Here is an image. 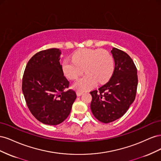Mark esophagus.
Returning <instances> with one entry per match:
<instances>
[{
    "mask_svg": "<svg viewBox=\"0 0 161 161\" xmlns=\"http://www.w3.org/2000/svg\"><path fill=\"white\" fill-rule=\"evenodd\" d=\"M82 93H83V92H82V91H76V95H77L78 97H80V95H82Z\"/></svg>",
    "mask_w": 161,
    "mask_h": 161,
    "instance_id": "1",
    "label": "esophagus"
}]
</instances>
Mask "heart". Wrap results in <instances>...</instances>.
I'll return each mask as SVG.
<instances>
[{
    "label": "heart",
    "instance_id": "b5f03b06",
    "mask_svg": "<svg viewBox=\"0 0 161 161\" xmlns=\"http://www.w3.org/2000/svg\"><path fill=\"white\" fill-rule=\"evenodd\" d=\"M72 59L66 58L62 61V70L68 79H76L84 69L86 74L73 85L78 91L90 89L97 82L105 83L114 72L113 58L103 50L82 49L73 53Z\"/></svg>",
    "mask_w": 161,
    "mask_h": 161
}]
</instances>
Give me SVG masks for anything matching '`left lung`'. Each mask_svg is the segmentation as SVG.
Returning <instances> with one entry per match:
<instances>
[{"instance_id":"left-lung-1","label":"left lung","mask_w":161,"mask_h":161,"mask_svg":"<svg viewBox=\"0 0 161 161\" xmlns=\"http://www.w3.org/2000/svg\"><path fill=\"white\" fill-rule=\"evenodd\" d=\"M115 69L110 80L99 90L90 92L91 109L101 122H112L123 116L133 103L138 86L137 69L132 59L122 50L111 51Z\"/></svg>"}]
</instances>
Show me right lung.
I'll return each mask as SVG.
<instances>
[{
	"instance_id": "add662e5",
	"label": "right lung",
	"mask_w": 161,
	"mask_h": 161,
	"mask_svg": "<svg viewBox=\"0 0 161 161\" xmlns=\"http://www.w3.org/2000/svg\"><path fill=\"white\" fill-rule=\"evenodd\" d=\"M61 51L51 48L37 52L29 60L22 80V91L32 115L40 122L58 125L69 115L76 98L69 88L60 63Z\"/></svg>"
}]
</instances>
